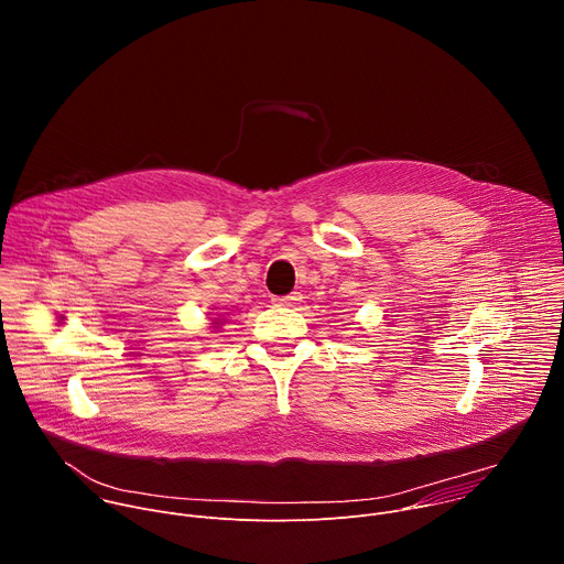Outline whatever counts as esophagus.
I'll use <instances>...</instances> for the list:
<instances>
[{
  "instance_id": "34e87169",
  "label": "esophagus",
  "mask_w": 564,
  "mask_h": 564,
  "mask_svg": "<svg viewBox=\"0 0 564 564\" xmlns=\"http://www.w3.org/2000/svg\"><path fill=\"white\" fill-rule=\"evenodd\" d=\"M296 301H301V294H299V292H292V294H288V296H274V299H272L274 305H285V307L294 305Z\"/></svg>"
}]
</instances>
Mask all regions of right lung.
I'll use <instances>...</instances> for the list:
<instances>
[{
    "instance_id": "obj_1",
    "label": "right lung",
    "mask_w": 564,
    "mask_h": 564,
    "mask_svg": "<svg viewBox=\"0 0 564 564\" xmlns=\"http://www.w3.org/2000/svg\"><path fill=\"white\" fill-rule=\"evenodd\" d=\"M214 324H220V321H214ZM216 328V326H214Z\"/></svg>"
}]
</instances>
